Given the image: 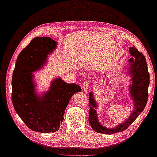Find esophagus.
I'll return each instance as SVG.
<instances>
[{"instance_id":"obj_1","label":"esophagus","mask_w":157,"mask_h":157,"mask_svg":"<svg viewBox=\"0 0 157 157\" xmlns=\"http://www.w3.org/2000/svg\"><path fill=\"white\" fill-rule=\"evenodd\" d=\"M82 87H83V90L84 92H88L89 89V83L88 81H85L82 84Z\"/></svg>"}]
</instances>
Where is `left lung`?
<instances>
[{
	"label": "left lung",
	"instance_id": "8db88e82",
	"mask_svg": "<svg viewBox=\"0 0 157 157\" xmlns=\"http://www.w3.org/2000/svg\"><path fill=\"white\" fill-rule=\"evenodd\" d=\"M129 51L132 57L128 59V63L124 69H126L125 73L131 76L128 90L130 98L133 103L132 111L126 121L117 126L108 128L103 126L98 119L97 112L98 105L94 96V92H90L89 93L90 113L88 121L93 129L98 133L112 135L125 131L144 110L147 102L149 74L146 59L135 47L130 48Z\"/></svg>",
	"mask_w": 157,
	"mask_h": 157
}]
</instances>
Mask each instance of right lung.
<instances>
[{
    "label": "right lung",
    "instance_id": "add662e5",
    "mask_svg": "<svg viewBox=\"0 0 157 157\" xmlns=\"http://www.w3.org/2000/svg\"><path fill=\"white\" fill-rule=\"evenodd\" d=\"M57 46V42L50 37L33 38L18 55L13 74L14 109L27 127L43 133L58 131L69 100L74 93L81 92L77 84H69L56 77L47 91L37 93L32 73L41 69Z\"/></svg>",
    "mask_w": 157,
    "mask_h": 157
}]
</instances>
